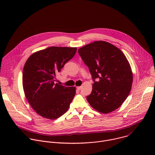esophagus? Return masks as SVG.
I'll return each mask as SVG.
<instances>
[{
  "label": "esophagus",
  "mask_w": 155,
  "mask_h": 155,
  "mask_svg": "<svg viewBox=\"0 0 155 155\" xmlns=\"http://www.w3.org/2000/svg\"><path fill=\"white\" fill-rule=\"evenodd\" d=\"M77 89L78 90H80L81 89V86H78V87H77Z\"/></svg>",
  "instance_id": "1"
}]
</instances>
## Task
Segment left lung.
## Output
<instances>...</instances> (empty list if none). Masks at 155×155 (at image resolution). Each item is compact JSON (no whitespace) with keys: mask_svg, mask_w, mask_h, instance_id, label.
Masks as SVG:
<instances>
[{"mask_svg":"<svg viewBox=\"0 0 155 155\" xmlns=\"http://www.w3.org/2000/svg\"><path fill=\"white\" fill-rule=\"evenodd\" d=\"M89 68L94 83L87 102L98 112H111L127 97L132 84V73L124 53L112 44L96 41L78 50Z\"/></svg>","mask_w":155,"mask_h":155,"instance_id":"1","label":"left lung"}]
</instances>
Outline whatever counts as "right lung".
I'll return each mask as SVG.
<instances>
[{"label": "right lung", "instance_id": "right-lung-1", "mask_svg": "<svg viewBox=\"0 0 155 155\" xmlns=\"http://www.w3.org/2000/svg\"><path fill=\"white\" fill-rule=\"evenodd\" d=\"M76 51L77 48L51 47L32 54L26 61L23 71L25 94L40 116L55 120L69 109L75 87L56 83V76Z\"/></svg>", "mask_w": 155, "mask_h": 155}]
</instances>
